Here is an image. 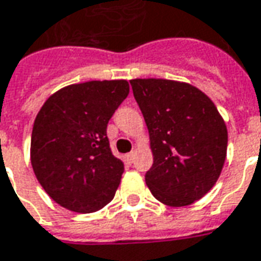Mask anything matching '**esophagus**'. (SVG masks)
Segmentation results:
<instances>
[{
    "instance_id": "obj_1",
    "label": "esophagus",
    "mask_w": 261,
    "mask_h": 261,
    "mask_svg": "<svg viewBox=\"0 0 261 261\" xmlns=\"http://www.w3.org/2000/svg\"><path fill=\"white\" fill-rule=\"evenodd\" d=\"M136 155H137V152L136 151H131V152H128V154H127V160H128V161L130 162H134V160H136Z\"/></svg>"
}]
</instances>
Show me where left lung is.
I'll return each instance as SVG.
<instances>
[{"instance_id":"obj_1","label":"left lung","mask_w":261,"mask_h":261,"mask_svg":"<svg viewBox=\"0 0 261 261\" xmlns=\"http://www.w3.org/2000/svg\"><path fill=\"white\" fill-rule=\"evenodd\" d=\"M149 133L154 164L145 182L168 206H187L212 189L227 151V128L216 106L189 83L130 80Z\"/></svg>"}]
</instances>
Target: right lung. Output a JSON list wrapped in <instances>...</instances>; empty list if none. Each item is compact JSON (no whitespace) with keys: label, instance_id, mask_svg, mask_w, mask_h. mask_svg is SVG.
Here are the masks:
<instances>
[{"label":"right lung","instance_id":"right-lung-1","mask_svg":"<svg viewBox=\"0 0 261 261\" xmlns=\"http://www.w3.org/2000/svg\"><path fill=\"white\" fill-rule=\"evenodd\" d=\"M127 80L70 85L49 97L31 137V164L61 206L92 213L114 198L124 164L113 155L107 124L128 96Z\"/></svg>","mask_w":261,"mask_h":261}]
</instances>
